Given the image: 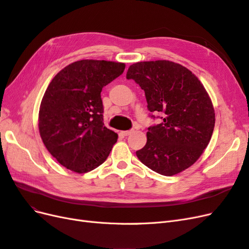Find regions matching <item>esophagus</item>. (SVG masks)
I'll return each instance as SVG.
<instances>
[{
    "instance_id": "esophagus-1",
    "label": "esophagus",
    "mask_w": 249,
    "mask_h": 249,
    "mask_svg": "<svg viewBox=\"0 0 249 249\" xmlns=\"http://www.w3.org/2000/svg\"><path fill=\"white\" fill-rule=\"evenodd\" d=\"M133 132H134V130H129V131H124L122 133H123L124 136H129V135H131Z\"/></svg>"
}]
</instances>
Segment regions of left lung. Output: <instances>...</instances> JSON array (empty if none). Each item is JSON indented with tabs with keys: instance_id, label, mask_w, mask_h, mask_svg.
Here are the masks:
<instances>
[{
	"instance_id": "obj_1",
	"label": "left lung",
	"mask_w": 249,
	"mask_h": 249,
	"mask_svg": "<svg viewBox=\"0 0 249 249\" xmlns=\"http://www.w3.org/2000/svg\"><path fill=\"white\" fill-rule=\"evenodd\" d=\"M126 79L144 90L150 112L163 122L148 127L138 159L152 170L171 177L189 168L208 146L215 125V111L206 88L195 74L168 60L136 62Z\"/></svg>"
}]
</instances>
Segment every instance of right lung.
Masks as SVG:
<instances>
[{
	"mask_svg": "<svg viewBox=\"0 0 249 249\" xmlns=\"http://www.w3.org/2000/svg\"><path fill=\"white\" fill-rule=\"evenodd\" d=\"M125 64L85 59L53 78L40 103L38 129L49 153L71 171L85 173L108 158L118 135L104 125L101 92Z\"/></svg>",
	"mask_w": 249,
	"mask_h": 249,
	"instance_id": "1",
	"label": "right lung"
}]
</instances>
